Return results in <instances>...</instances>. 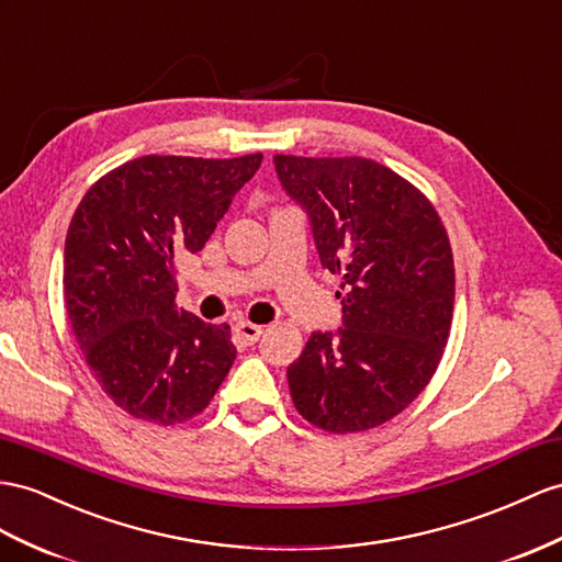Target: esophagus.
<instances>
[{
	"mask_svg": "<svg viewBox=\"0 0 562 562\" xmlns=\"http://www.w3.org/2000/svg\"><path fill=\"white\" fill-rule=\"evenodd\" d=\"M235 335H237V341L244 344V347H251V344H256L258 337L263 335V327L261 325H254L249 321H241L235 327Z\"/></svg>",
	"mask_w": 562,
	"mask_h": 562,
	"instance_id": "esophagus-1",
	"label": "esophagus"
}]
</instances>
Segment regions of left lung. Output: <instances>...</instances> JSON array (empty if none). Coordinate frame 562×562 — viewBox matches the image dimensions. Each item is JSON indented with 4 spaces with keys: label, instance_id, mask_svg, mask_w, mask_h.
I'll list each match as a JSON object with an SVG mask.
<instances>
[{
    "label": "left lung",
    "instance_id": "8db88e82",
    "mask_svg": "<svg viewBox=\"0 0 562 562\" xmlns=\"http://www.w3.org/2000/svg\"><path fill=\"white\" fill-rule=\"evenodd\" d=\"M272 161L284 192L308 213L323 268L341 280L344 327L313 333L286 368L292 401L333 435L378 427L418 398L449 341V235L418 187L370 158Z\"/></svg>",
    "mask_w": 562,
    "mask_h": 562
}]
</instances>
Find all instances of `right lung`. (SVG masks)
<instances>
[{"instance_id": "obj_1", "label": "right lung", "mask_w": 562, "mask_h": 562, "mask_svg": "<svg viewBox=\"0 0 562 562\" xmlns=\"http://www.w3.org/2000/svg\"><path fill=\"white\" fill-rule=\"evenodd\" d=\"M263 154L139 156L99 178L64 251L68 323L104 394L137 420L180 425L233 368L229 325L176 306V263L196 254Z\"/></svg>"}]
</instances>
